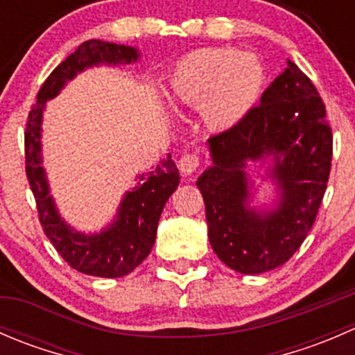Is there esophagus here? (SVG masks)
I'll use <instances>...</instances> for the list:
<instances>
[{
    "label": "esophagus",
    "instance_id": "esophagus-1",
    "mask_svg": "<svg viewBox=\"0 0 355 355\" xmlns=\"http://www.w3.org/2000/svg\"><path fill=\"white\" fill-rule=\"evenodd\" d=\"M200 159L198 155H184L178 161V170L184 175H194L198 171Z\"/></svg>",
    "mask_w": 355,
    "mask_h": 355
}]
</instances>
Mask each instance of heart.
<instances>
[{"mask_svg":"<svg viewBox=\"0 0 355 355\" xmlns=\"http://www.w3.org/2000/svg\"><path fill=\"white\" fill-rule=\"evenodd\" d=\"M266 70L252 53L235 48H204L184 56L168 78L166 98L173 108H198L204 125L228 132L256 108Z\"/></svg>","mask_w":355,"mask_h":355,"instance_id":"obj_1","label":"heart"}]
</instances>
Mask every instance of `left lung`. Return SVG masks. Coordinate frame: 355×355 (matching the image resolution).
Segmentation results:
<instances>
[{"label": "left lung", "instance_id": "obj_1", "mask_svg": "<svg viewBox=\"0 0 355 355\" xmlns=\"http://www.w3.org/2000/svg\"><path fill=\"white\" fill-rule=\"evenodd\" d=\"M313 82L293 62L232 130L207 139L213 164L198 178L207 237L232 270L259 275L285 264L313 228L327 191L333 137ZM249 162L267 164L277 187L270 207L253 206Z\"/></svg>", "mask_w": 355, "mask_h": 355}]
</instances>
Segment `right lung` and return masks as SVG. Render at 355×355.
Returning <instances> with one entry per match:
<instances>
[{
	"label": "right lung",
	"instance_id": "obj_1",
	"mask_svg": "<svg viewBox=\"0 0 355 355\" xmlns=\"http://www.w3.org/2000/svg\"><path fill=\"white\" fill-rule=\"evenodd\" d=\"M137 48L91 39L60 63L42 84L37 103L28 113L25 128V170L37 202L44 234L60 256L73 270L101 278H120L134 271L151 252L163 207L180 182V173L168 155L151 170L137 175L135 185L118 204L113 220L101 232L85 234L68 225L49 194L48 175L42 164V121L46 103L55 99L70 80L87 68L121 67L137 63Z\"/></svg>",
	"mask_w": 355,
	"mask_h": 355
}]
</instances>
